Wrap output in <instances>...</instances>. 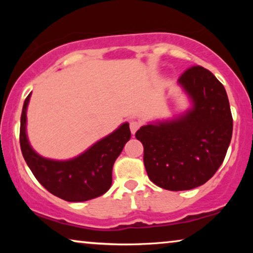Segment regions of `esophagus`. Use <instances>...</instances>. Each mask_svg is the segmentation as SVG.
Returning <instances> with one entry per match:
<instances>
[{
	"label": "esophagus",
	"mask_w": 253,
	"mask_h": 253,
	"mask_svg": "<svg viewBox=\"0 0 253 253\" xmlns=\"http://www.w3.org/2000/svg\"><path fill=\"white\" fill-rule=\"evenodd\" d=\"M140 126V123L137 122V121H131L130 122V130H131V133L134 134L136 133V131L139 129Z\"/></svg>",
	"instance_id": "obj_1"
}]
</instances>
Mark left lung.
Returning a JSON list of instances; mask_svg holds the SVG:
<instances>
[{"label":"left lung","mask_w":253,"mask_h":253,"mask_svg":"<svg viewBox=\"0 0 253 253\" xmlns=\"http://www.w3.org/2000/svg\"><path fill=\"white\" fill-rule=\"evenodd\" d=\"M191 107L175 119L141 126L144 165L154 184L170 191L203 185L224 160L233 134L229 100L223 85L196 65L178 78Z\"/></svg>","instance_id":"obj_1"}]
</instances>
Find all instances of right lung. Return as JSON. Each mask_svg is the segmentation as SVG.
I'll return each mask as SVG.
<instances>
[{
    "label": "right lung",
    "instance_id": "add662e5",
    "mask_svg": "<svg viewBox=\"0 0 253 253\" xmlns=\"http://www.w3.org/2000/svg\"><path fill=\"white\" fill-rule=\"evenodd\" d=\"M30 98L31 93L24 101L20 116V150L40 184L54 196L71 203L86 202L108 191L114 162L131 137L129 123H123L78 157L51 160L38 154L27 138L26 112Z\"/></svg>",
    "mask_w": 253,
    "mask_h": 253
}]
</instances>
